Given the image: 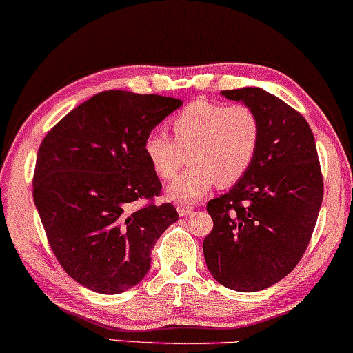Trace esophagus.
<instances>
[{
  "label": "esophagus",
  "instance_id": "34e87169",
  "mask_svg": "<svg viewBox=\"0 0 353 353\" xmlns=\"http://www.w3.org/2000/svg\"><path fill=\"white\" fill-rule=\"evenodd\" d=\"M178 214H180V217H187V215L193 214V207L192 205H187V203H180V205L176 207Z\"/></svg>",
  "mask_w": 353,
  "mask_h": 353
}]
</instances>
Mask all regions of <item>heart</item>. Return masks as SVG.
Returning <instances> with one entry per match:
<instances>
[{"mask_svg": "<svg viewBox=\"0 0 353 353\" xmlns=\"http://www.w3.org/2000/svg\"><path fill=\"white\" fill-rule=\"evenodd\" d=\"M170 130L173 139L148 134L143 151L163 180L176 176L187 153L190 166L166 190L175 202H195L215 183H237L251 170L263 136L259 116L249 105L207 101L185 105L172 117Z\"/></svg>", "mask_w": 353, "mask_h": 353, "instance_id": "b5f03b06", "label": "heart"}]
</instances>
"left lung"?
I'll use <instances>...</instances> for the list:
<instances>
[{
  "label": "left lung",
  "instance_id": "left-lung-1",
  "mask_svg": "<svg viewBox=\"0 0 353 353\" xmlns=\"http://www.w3.org/2000/svg\"><path fill=\"white\" fill-rule=\"evenodd\" d=\"M256 111L263 136L251 170L207 212L214 229L203 241L208 271L234 291H261L290 274L312 239L323 176L306 119L259 87L222 90Z\"/></svg>",
  "mask_w": 353,
  "mask_h": 353
}]
</instances>
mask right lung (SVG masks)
I'll use <instances>...</instances> for the list:
<instances>
[{
	"label": "right lung",
	"mask_w": 353,
	"mask_h": 353,
	"mask_svg": "<svg viewBox=\"0 0 353 353\" xmlns=\"http://www.w3.org/2000/svg\"><path fill=\"white\" fill-rule=\"evenodd\" d=\"M183 104L175 97L104 90L47 132L37 154L33 200L60 266L82 286L117 294L150 271V252L178 221L154 203L161 181L146 136ZM148 203L134 208V201Z\"/></svg>",
	"instance_id": "add662e5"
}]
</instances>
